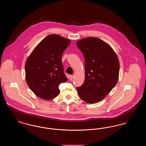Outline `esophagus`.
Segmentation results:
<instances>
[{
    "label": "esophagus",
    "instance_id": "esophagus-1",
    "mask_svg": "<svg viewBox=\"0 0 146 146\" xmlns=\"http://www.w3.org/2000/svg\"><path fill=\"white\" fill-rule=\"evenodd\" d=\"M73 77H74V76H72V75H70V80H72L73 79Z\"/></svg>",
    "mask_w": 146,
    "mask_h": 146
}]
</instances>
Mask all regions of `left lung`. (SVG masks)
<instances>
[{"mask_svg":"<svg viewBox=\"0 0 146 146\" xmlns=\"http://www.w3.org/2000/svg\"><path fill=\"white\" fill-rule=\"evenodd\" d=\"M85 59V81L76 88L79 96L88 104L102 100L116 85L119 74L118 56L102 39L88 37L76 42Z\"/></svg>","mask_w":146,"mask_h":146,"instance_id":"left-lung-1","label":"left lung"}]
</instances>
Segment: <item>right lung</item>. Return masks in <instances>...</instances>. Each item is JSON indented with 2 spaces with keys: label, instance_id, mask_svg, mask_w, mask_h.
<instances>
[{
  "label": "right lung",
  "instance_id": "add662e5",
  "mask_svg": "<svg viewBox=\"0 0 146 146\" xmlns=\"http://www.w3.org/2000/svg\"><path fill=\"white\" fill-rule=\"evenodd\" d=\"M70 43L58 35L44 38L29 56L25 63L26 80L38 97L50 100L57 97L58 86L67 81L64 74L61 57Z\"/></svg>",
  "mask_w": 146,
  "mask_h": 146
}]
</instances>
